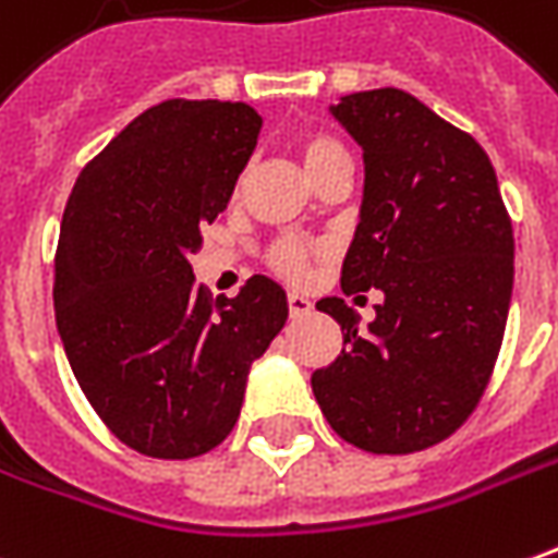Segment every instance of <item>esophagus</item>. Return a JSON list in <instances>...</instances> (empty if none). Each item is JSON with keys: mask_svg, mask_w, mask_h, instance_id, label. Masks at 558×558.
<instances>
[{"mask_svg": "<svg viewBox=\"0 0 558 558\" xmlns=\"http://www.w3.org/2000/svg\"><path fill=\"white\" fill-rule=\"evenodd\" d=\"M287 305H290V317H305V314H311V311H314L311 299L299 295V292H290V295H287Z\"/></svg>", "mask_w": 558, "mask_h": 558, "instance_id": "1", "label": "esophagus"}]
</instances>
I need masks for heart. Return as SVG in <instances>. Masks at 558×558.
Instances as JSON below:
<instances>
[{"mask_svg": "<svg viewBox=\"0 0 558 558\" xmlns=\"http://www.w3.org/2000/svg\"><path fill=\"white\" fill-rule=\"evenodd\" d=\"M295 150L299 157L305 162L307 174L317 181L323 171L335 166V162H344L347 150L344 144L335 142L332 135L326 132H302L299 142H295ZM326 253V244L323 241H311V239H299V235H280L278 241H271L266 251V266L280 275V278L292 280V283H302V280L311 275V268L317 263L319 256Z\"/></svg>", "mask_w": 558, "mask_h": 558, "instance_id": "1", "label": "heart"}]
</instances>
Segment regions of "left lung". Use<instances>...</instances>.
Segmentation results:
<instances>
[{
	"label": "left lung",
	"instance_id": "8db88e82",
	"mask_svg": "<svg viewBox=\"0 0 558 558\" xmlns=\"http://www.w3.org/2000/svg\"><path fill=\"white\" fill-rule=\"evenodd\" d=\"M332 114L365 159L341 290L374 287L384 302L360 332L344 299H319L344 347L311 374V387L347 444L416 453L450 438L493 377L513 290V229L486 150L411 93H350Z\"/></svg>",
	"mask_w": 558,
	"mask_h": 558
}]
</instances>
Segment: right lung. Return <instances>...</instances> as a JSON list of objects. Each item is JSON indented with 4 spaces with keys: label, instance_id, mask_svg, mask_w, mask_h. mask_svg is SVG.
I'll return each mask as SVG.
<instances>
[{
    "label": "right lung",
    "instance_id": "right-lung-1",
    "mask_svg": "<svg viewBox=\"0 0 558 558\" xmlns=\"http://www.w3.org/2000/svg\"><path fill=\"white\" fill-rule=\"evenodd\" d=\"M263 117L244 102L166 99L77 174L53 275L77 387L120 441L154 459L214 450L239 423L251 365L287 323L253 275L211 302L190 256L226 211Z\"/></svg>",
    "mask_w": 558,
    "mask_h": 558
}]
</instances>
